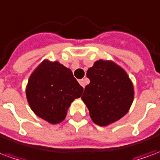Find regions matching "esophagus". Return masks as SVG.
I'll use <instances>...</instances> for the list:
<instances>
[{
	"label": "esophagus",
	"mask_w": 160,
	"mask_h": 160,
	"mask_svg": "<svg viewBox=\"0 0 160 160\" xmlns=\"http://www.w3.org/2000/svg\"><path fill=\"white\" fill-rule=\"evenodd\" d=\"M87 82H88V81L87 80V79H82V80H79V83L82 86L83 88H85V87H86V85L87 84Z\"/></svg>",
	"instance_id": "obj_1"
}]
</instances>
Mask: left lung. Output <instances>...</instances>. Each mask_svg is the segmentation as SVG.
<instances>
[{"label": "left lung", "mask_w": 160, "mask_h": 160, "mask_svg": "<svg viewBox=\"0 0 160 160\" xmlns=\"http://www.w3.org/2000/svg\"><path fill=\"white\" fill-rule=\"evenodd\" d=\"M87 76L90 83L81 99L94 123L107 126L127 114L134 100V86L124 69L112 61L99 60Z\"/></svg>", "instance_id": "obj_1"}]
</instances>
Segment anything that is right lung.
Instances as JSON below:
<instances>
[{"label": "right lung", "instance_id": "right-lung-1", "mask_svg": "<svg viewBox=\"0 0 160 160\" xmlns=\"http://www.w3.org/2000/svg\"><path fill=\"white\" fill-rule=\"evenodd\" d=\"M83 90L69 68L58 62L44 60L31 74L26 92L33 112L56 124L65 119L71 103Z\"/></svg>", "mask_w": 160, "mask_h": 160}]
</instances>
